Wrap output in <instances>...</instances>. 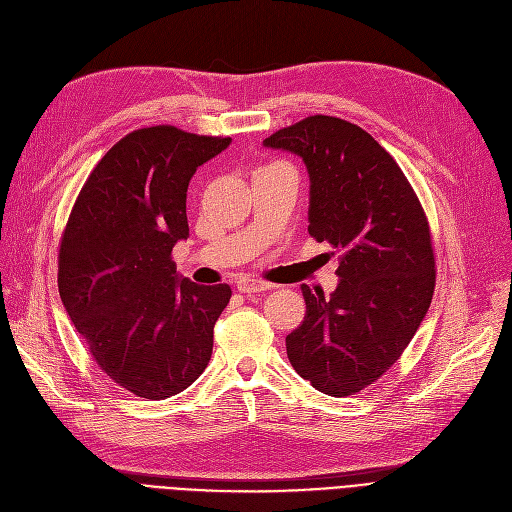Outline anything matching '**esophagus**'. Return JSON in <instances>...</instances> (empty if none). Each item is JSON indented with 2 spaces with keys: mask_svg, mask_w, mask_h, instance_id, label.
<instances>
[{
  "mask_svg": "<svg viewBox=\"0 0 512 512\" xmlns=\"http://www.w3.org/2000/svg\"><path fill=\"white\" fill-rule=\"evenodd\" d=\"M270 288H274V284H270V282H259V280H240L238 282V291L244 293V295L270 291Z\"/></svg>",
  "mask_w": 512,
  "mask_h": 512,
  "instance_id": "esophagus-1",
  "label": "esophagus"
}]
</instances>
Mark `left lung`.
<instances>
[{
    "label": "left lung",
    "mask_w": 512,
    "mask_h": 512,
    "mask_svg": "<svg viewBox=\"0 0 512 512\" xmlns=\"http://www.w3.org/2000/svg\"><path fill=\"white\" fill-rule=\"evenodd\" d=\"M263 144L295 152L309 173V234L343 251L335 293L301 286L303 322L286 337L293 368L345 397L399 360L435 291L429 221L408 177L368 131L314 115Z\"/></svg>",
    "instance_id": "8db88e82"
}]
</instances>
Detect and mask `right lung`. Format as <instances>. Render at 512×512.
<instances>
[{"mask_svg":"<svg viewBox=\"0 0 512 512\" xmlns=\"http://www.w3.org/2000/svg\"><path fill=\"white\" fill-rule=\"evenodd\" d=\"M173 125L127 133L83 184L58 251V291L79 337L119 387L165 399L203 374L228 284L175 274L194 171L230 146Z\"/></svg>","mask_w":512,"mask_h":512,"instance_id":"obj_1","label":"right lung"}]
</instances>
